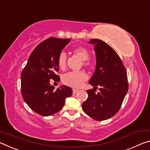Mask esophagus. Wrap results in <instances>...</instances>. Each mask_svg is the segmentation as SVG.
Returning a JSON list of instances; mask_svg holds the SVG:
<instances>
[{"label": "esophagus", "mask_w": 150, "mask_h": 150, "mask_svg": "<svg viewBox=\"0 0 150 150\" xmlns=\"http://www.w3.org/2000/svg\"><path fill=\"white\" fill-rule=\"evenodd\" d=\"M72 92H73V94H77V93L79 92V90H76V89H73L72 90Z\"/></svg>", "instance_id": "obj_1"}]
</instances>
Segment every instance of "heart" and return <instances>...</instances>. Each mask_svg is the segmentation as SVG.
I'll return each instance as SVG.
<instances>
[{
    "label": "heart",
    "mask_w": 150,
    "mask_h": 150,
    "mask_svg": "<svg viewBox=\"0 0 150 150\" xmlns=\"http://www.w3.org/2000/svg\"><path fill=\"white\" fill-rule=\"evenodd\" d=\"M73 53L83 61V65L90 68L94 65V60L89 59L90 52L84 46H78L73 49ZM67 63V56L64 52H61L58 57V65L60 69H65ZM87 76L84 72H70L65 74L62 77L64 84L72 88H79L84 81L86 80Z\"/></svg>",
    "instance_id": "1"
}]
</instances>
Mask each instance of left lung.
Instances as JSON below:
<instances>
[{
	"label": "left lung",
	"mask_w": 150,
	"mask_h": 150,
	"mask_svg": "<svg viewBox=\"0 0 150 150\" xmlns=\"http://www.w3.org/2000/svg\"><path fill=\"white\" fill-rule=\"evenodd\" d=\"M94 46L96 66L89 84L94 90H87L88 99L82 109L97 121H103L114 116L119 110L128 90L127 72L118 54L111 46L99 39L89 42ZM100 92L96 93L95 88Z\"/></svg>",
	"instance_id": "1"
}]
</instances>
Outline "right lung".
I'll use <instances>...</instances> for the list:
<instances>
[{
  "mask_svg": "<svg viewBox=\"0 0 150 150\" xmlns=\"http://www.w3.org/2000/svg\"><path fill=\"white\" fill-rule=\"evenodd\" d=\"M70 38L51 37L34 48L21 73V94L30 108L43 116L56 114L62 108L66 98L72 94L70 87L54 90L50 80L59 82L58 57Z\"/></svg>",
  "mask_w": 150,
  "mask_h": 150,
  "instance_id": "obj_1",
  "label": "right lung"
}]
</instances>
